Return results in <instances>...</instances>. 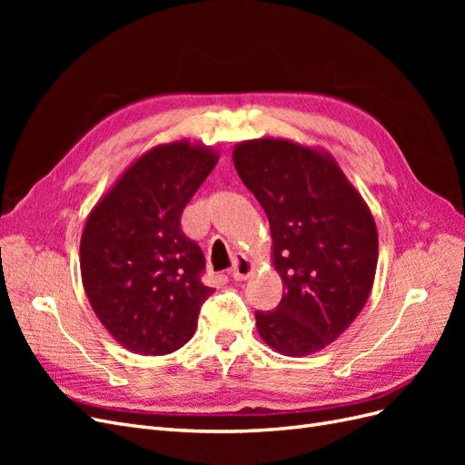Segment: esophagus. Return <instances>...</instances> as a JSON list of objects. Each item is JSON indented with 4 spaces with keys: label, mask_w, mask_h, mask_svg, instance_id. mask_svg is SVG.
I'll return each mask as SVG.
<instances>
[{
    "label": "esophagus",
    "mask_w": 465,
    "mask_h": 465,
    "mask_svg": "<svg viewBox=\"0 0 465 465\" xmlns=\"http://www.w3.org/2000/svg\"><path fill=\"white\" fill-rule=\"evenodd\" d=\"M252 273H254V265H252V262L246 256H236L231 270V277L234 281H246Z\"/></svg>",
    "instance_id": "esophagus-1"
}]
</instances>
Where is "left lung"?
<instances>
[{"label":"left lung","mask_w":465,"mask_h":465,"mask_svg":"<svg viewBox=\"0 0 465 465\" xmlns=\"http://www.w3.org/2000/svg\"><path fill=\"white\" fill-rule=\"evenodd\" d=\"M232 161L270 219L272 263L283 281L275 311L256 312L258 333L281 355H312L369 301L378 263L374 217L323 149L260 137L238 143Z\"/></svg>","instance_id":"obj_1"}]
</instances>
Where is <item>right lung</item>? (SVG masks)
<instances>
[{"label": "right lung", "instance_id": "obj_1", "mask_svg": "<svg viewBox=\"0 0 465 465\" xmlns=\"http://www.w3.org/2000/svg\"><path fill=\"white\" fill-rule=\"evenodd\" d=\"M219 151L178 139L137 157L91 209L81 234V279L96 318L137 355L186 345L213 289L202 283V248L180 215Z\"/></svg>", "mask_w": 465, "mask_h": 465}]
</instances>
